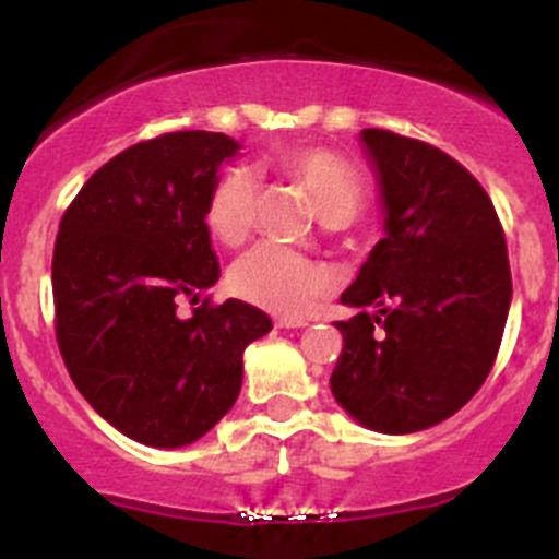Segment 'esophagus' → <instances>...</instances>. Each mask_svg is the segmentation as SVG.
Listing matches in <instances>:
<instances>
[{"label": "esophagus", "mask_w": 559, "mask_h": 559, "mask_svg": "<svg viewBox=\"0 0 559 559\" xmlns=\"http://www.w3.org/2000/svg\"><path fill=\"white\" fill-rule=\"evenodd\" d=\"M306 319H278V322H275V328H284V330H297V328H306Z\"/></svg>", "instance_id": "esophagus-1"}]
</instances>
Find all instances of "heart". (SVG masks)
Returning a JSON list of instances; mask_svg holds the SVG:
<instances>
[{
  "label": "heart",
  "instance_id": "b5f03b06",
  "mask_svg": "<svg viewBox=\"0 0 559 559\" xmlns=\"http://www.w3.org/2000/svg\"><path fill=\"white\" fill-rule=\"evenodd\" d=\"M278 169L302 188L322 224H349L362 207V188L355 171L335 155L313 147H295L278 153ZM257 180L248 169H229L207 202V226L226 246H240L253 226ZM229 286L237 297L281 313L300 317L328 292L330 273L302 253L262 242L242 253L229 270Z\"/></svg>",
  "mask_w": 559,
  "mask_h": 559
}]
</instances>
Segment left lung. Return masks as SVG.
Returning <instances> with one entry per match:
<instances>
[{
	"label": "left lung",
	"instance_id": "obj_1",
	"mask_svg": "<svg viewBox=\"0 0 559 559\" xmlns=\"http://www.w3.org/2000/svg\"><path fill=\"white\" fill-rule=\"evenodd\" d=\"M384 237L335 322L344 349L330 390L379 435H412L456 415L489 377L513 284L495 204L462 164L390 130H360Z\"/></svg>",
	"mask_w": 559,
	"mask_h": 559
}]
</instances>
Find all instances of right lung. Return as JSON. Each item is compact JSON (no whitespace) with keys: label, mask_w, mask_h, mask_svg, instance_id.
Segmentation results:
<instances>
[{"label":"right lung","mask_w":559,"mask_h":559,"mask_svg":"<svg viewBox=\"0 0 559 559\" xmlns=\"http://www.w3.org/2000/svg\"><path fill=\"white\" fill-rule=\"evenodd\" d=\"M240 142L177 130L119 153L59 224L57 341L79 393L130 440L182 448L235 406L242 352L273 330L240 300L180 317L221 278L207 202Z\"/></svg>","instance_id":"right-lung-1"}]
</instances>
